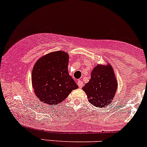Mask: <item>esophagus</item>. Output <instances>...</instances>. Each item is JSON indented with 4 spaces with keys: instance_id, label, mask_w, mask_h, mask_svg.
<instances>
[{
    "instance_id": "34e87169",
    "label": "esophagus",
    "mask_w": 147,
    "mask_h": 147,
    "mask_svg": "<svg viewBox=\"0 0 147 147\" xmlns=\"http://www.w3.org/2000/svg\"><path fill=\"white\" fill-rule=\"evenodd\" d=\"M77 85H78V86L80 88H81L83 87V86H84V83L82 82V81H81V80H78V81H77Z\"/></svg>"
}]
</instances>
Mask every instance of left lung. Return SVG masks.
Returning a JSON list of instances; mask_svg holds the SVG:
<instances>
[{
  "instance_id": "1",
  "label": "left lung",
  "mask_w": 147,
  "mask_h": 147,
  "mask_svg": "<svg viewBox=\"0 0 147 147\" xmlns=\"http://www.w3.org/2000/svg\"><path fill=\"white\" fill-rule=\"evenodd\" d=\"M118 82L112 65L98 64L92 70L89 82L83 87L88 101L102 108L112 102L117 90Z\"/></svg>"
}]
</instances>
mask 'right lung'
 Listing matches in <instances>:
<instances>
[{"instance_id": "add662e5", "label": "right lung", "mask_w": 147, "mask_h": 147, "mask_svg": "<svg viewBox=\"0 0 147 147\" xmlns=\"http://www.w3.org/2000/svg\"><path fill=\"white\" fill-rule=\"evenodd\" d=\"M69 55L62 51L41 57L31 75L33 91L40 101L54 106L62 102L78 86L69 75Z\"/></svg>"}]
</instances>
